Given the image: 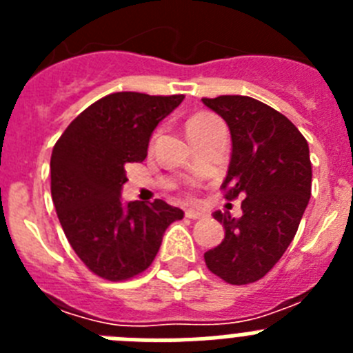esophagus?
<instances>
[{
	"mask_svg": "<svg viewBox=\"0 0 353 353\" xmlns=\"http://www.w3.org/2000/svg\"><path fill=\"white\" fill-rule=\"evenodd\" d=\"M205 212L198 210V208H187L185 210V217H189V219H201V217H205Z\"/></svg>",
	"mask_w": 353,
	"mask_h": 353,
	"instance_id": "obj_1",
	"label": "esophagus"
}]
</instances>
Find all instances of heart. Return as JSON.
Here are the masks:
<instances>
[{
  "label": "heart",
  "mask_w": 353,
  "mask_h": 353,
  "mask_svg": "<svg viewBox=\"0 0 353 353\" xmlns=\"http://www.w3.org/2000/svg\"><path fill=\"white\" fill-rule=\"evenodd\" d=\"M215 120H217V118L212 117V114H208V113L194 114V117L189 118V121H187V134L191 136V134L198 132V130L205 129V127H208L210 123H214Z\"/></svg>",
  "instance_id": "obj_1"
}]
</instances>
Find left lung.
Here are the masks:
<instances>
[{
	"label": "left lung",
	"instance_id": "1",
	"mask_svg": "<svg viewBox=\"0 0 353 353\" xmlns=\"http://www.w3.org/2000/svg\"><path fill=\"white\" fill-rule=\"evenodd\" d=\"M226 121L232 159L221 189L239 196L242 217L214 212L224 240L205 252V263L230 285H249L285 254L311 198L310 146L292 121L244 95L201 99Z\"/></svg>",
	"mask_w": 353,
	"mask_h": 353
}]
</instances>
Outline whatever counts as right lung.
<instances>
[{
  "label": "right lung",
  "mask_w": 353,
  "mask_h": 353,
  "mask_svg": "<svg viewBox=\"0 0 353 353\" xmlns=\"http://www.w3.org/2000/svg\"><path fill=\"white\" fill-rule=\"evenodd\" d=\"M182 101L183 95L111 93L72 120L52 148L51 196L65 236L81 261L108 281L148 269L166 228L183 217L162 199H121L125 164L145 161L152 132Z\"/></svg>",
  "instance_id": "right-lung-1"
}]
</instances>
